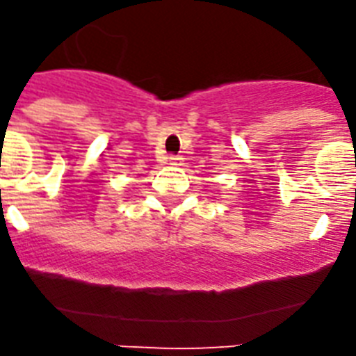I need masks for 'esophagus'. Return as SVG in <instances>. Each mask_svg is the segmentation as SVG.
I'll use <instances>...</instances> for the list:
<instances>
[{
  "label": "esophagus",
  "instance_id": "1",
  "mask_svg": "<svg viewBox=\"0 0 356 356\" xmlns=\"http://www.w3.org/2000/svg\"><path fill=\"white\" fill-rule=\"evenodd\" d=\"M170 164H173V166H181V164H183V156H170Z\"/></svg>",
  "mask_w": 356,
  "mask_h": 356
}]
</instances>
